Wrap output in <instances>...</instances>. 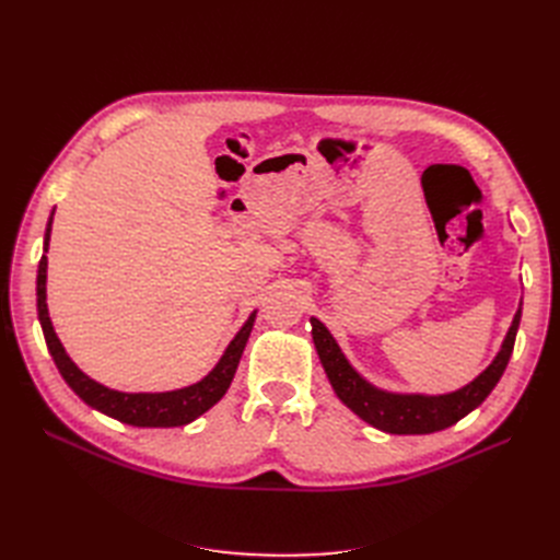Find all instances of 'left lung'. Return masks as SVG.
<instances>
[{"instance_id": "1", "label": "left lung", "mask_w": 560, "mask_h": 560, "mask_svg": "<svg viewBox=\"0 0 560 560\" xmlns=\"http://www.w3.org/2000/svg\"><path fill=\"white\" fill-rule=\"evenodd\" d=\"M521 322V308L514 315L510 331H506L504 343L483 374H479L469 385L455 389L451 395H395L378 389L366 383L358 371L350 366L346 354L334 341L329 329L319 319L311 317L313 341L319 354V362L327 371V378L334 387L336 397L341 399L350 411L358 413L369 425H374L389 434H432L455 425L457 420L465 418L469 411L493 393V387L502 378L506 364H510L516 331Z\"/></svg>"}]
</instances>
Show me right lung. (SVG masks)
Returning a JSON list of instances; mask_svg holds the SVG:
<instances>
[{
    "instance_id": "add662e5",
    "label": "right lung",
    "mask_w": 560,
    "mask_h": 560,
    "mask_svg": "<svg viewBox=\"0 0 560 560\" xmlns=\"http://www.w3.org/2000/svg\"><path fill=\"white\" fill-rule=\"evenodd\" d=\"M50 224H54V214H50L46 224L44 252H48ZM46 266H48V259L46 254H42L39 270H37V313H39L46 346L65 383L70 385L83 401L93 406V409L135 428H179V425H186V422L196 420L208 409H212V406L226 395V389L235 376V369H238V362L243 358V350L257 313L249 315L243 329L235 334V338L229 343L222 360L217 362V366L202 381L189 387L173 389V393H118V389H109L83 374V371L70 360V354L65 352L62 343L58 341L54 325H50L48 308H46Z\"/></svg>"
}]
</instances>
